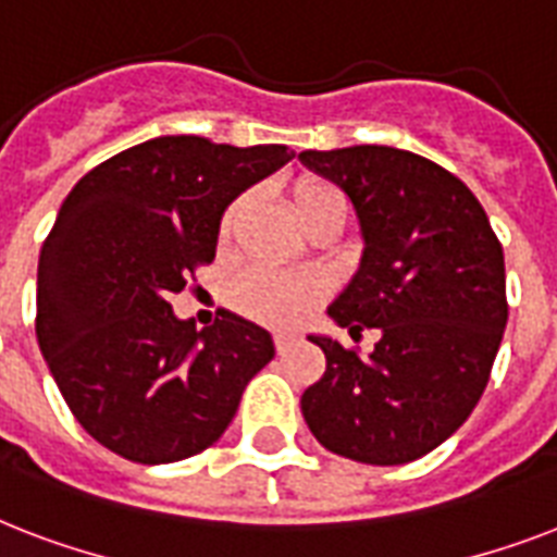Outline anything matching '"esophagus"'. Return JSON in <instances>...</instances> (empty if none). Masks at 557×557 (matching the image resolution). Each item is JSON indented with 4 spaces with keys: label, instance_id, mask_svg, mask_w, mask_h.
I'll return each mask as SVG.
<instances>
[{
    "label": "esophagus",
    "instance_id": "obj_1",
    "mask_svg": "<svg viewBox=\"0 0 557 557\" xmlns=\"http://www.w3.org/2000/svg\"><path fill=\"white\" fill-rule=\"evenodd\" d=\"M292 341H295V335H288V332H277V335H274V347H277V352H286V349L292 347Z\"/></svg>",
    "mask_w": 557,
    "mask_h": 557
}]
</instances>
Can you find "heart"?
Segmentation results:
<instances>
[{
  "instance_id": "heart-1",
  "label": "heart",
  "mask_w": 557,
  "mask_h": 557,
  "mask_svg": "<svg viewBox=\"0 0 557 557\" xmlns=\"http://www.w3.org/2000/svg\"><path fill=\"white\" fill-rule=\"evenodd\" d=\"M297 219L314 216L326 208H344V196L335 185L323 178H300L292 190ZM243 213V201L227 205L219 219V239L234 234L236 222ZM234 306L248 318L265 323H295L309 312V306L318 300V283L306 274H286V271L253 269L234 283Z\"/></svg>"
}]
</instances>
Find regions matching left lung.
Segmentation results:
<instances>
[{"label":"left lung","instance_id":"1","mask_svg":"<svg viewBox=\"0 0 557 557\" xmlns=\"http://www.w3.org/2000/svg\"><path fill=\"white\" fill-rule=\"evenodd\" d=\"M300 159L347 193L364 260L330 314L370 356L332 338L326 372L300 398L323 448L367 466H401L448 440L483 396L509 300L503 245L483 205L450 170L396 147L306 150Z\"/></svg>","mask_w":557,"mask_h":557}]
</instances>
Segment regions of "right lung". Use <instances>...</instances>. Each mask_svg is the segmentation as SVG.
Masks as SVG:
<instances>
[{
  "label": "right lung",
  "instance_id": "right-lung-1",
  "mask_svg": "<svg viewBox=\"0 0 557 557\" xmlns=\"http://www.w3.org/2000/svg\"><path fill=\"white\" fill-rule=\"evenodd\" d=\"M288 159L286 144L164 135L65 196L39 251L37 341L74 419L117 457L159 466L210 448L274 358L262 326L219 312L199 332L170 295L213 262L222 210Z\"/></svg>",
  "mask_w": 557,
  "mask_h": 557
}]
</instances>
